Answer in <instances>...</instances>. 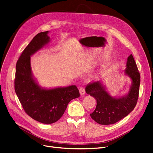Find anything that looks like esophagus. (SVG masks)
I'll return each instance as SVG.
<instances>
[{
	"label": "esophagus",
	"mask_w": 153,
	"mask_h": 153,
	"mask_svg": "<svg viewBox=\"0 0 153 153\" xmlns=\"http://www.w3.org/2000/svg\"><path fill=\"white\" fill-rule=\"evenodd\" d=\"M79 91L80 95L81 96H84L85 94V88H83V87L79 88Z\"/></svg>",
	"instance_id": "34e87169"
}]
</instances>
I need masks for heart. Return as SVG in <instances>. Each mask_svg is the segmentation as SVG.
Instances as JSON below:
<instances>
[{"mask_svg":"<svg viewBox=\"0 0 153 153\" xmlns=\"http://www.w3.org/2000/svg\"><path fill=\"white\" fill-rule=\"evenodd\" d=\"M91 76L92 77V78H97L98 76H99V74H97V73H94L92 75H91Z\"/></svg>","mask_w":153,"mask_h":153,"instance_id":"1","label":"heart"}]
</instances>
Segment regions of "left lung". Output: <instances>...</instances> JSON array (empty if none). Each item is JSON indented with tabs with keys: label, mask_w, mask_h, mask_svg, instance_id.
Segmentation results:
<instances>
[{
	"label": "left lung",
	"mask_w": 153,
	"mask_h": 153,
	"mask_svg": "<svg viewBox=\"0 0 153 153\" xmlns=\"http://www.w3.org/2000/svg\"><path fill=\"white\" fill-rule=\"evenodd\" d=\"M125 75L129 77L131 83L126 94L113 97L102 81L88 85L86 92L97 101L95 110L90 114L91 118L102 125H109L120 121L130 113L137 102L140 84V76L134 57H127Z\"/></svg>",
	"instance_id": "8db88e82"
}]
</instances>
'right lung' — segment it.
Returning a JSON list of instances; mask_svg holds the SVG:
<instances>
[{
	"label": "right lung",
	"instance_id": "add662e5",
	"mask_svg": "<svg viewBox=\"0 0 153 153\" xmlns=\"http://www.w3.org/2000/svg\"><path fill=\"white\" fill-rule=\"evenodd\" d=\"M49 31L37 34L20 56L16 65L15 89L26 113L43 124H52L59 120L68 103L79 97L75 85L65 87L41 86L32 73L30 57L48 45Z\"/></svg>",
	"mask_w": 153,
	"mask_h": 153
}]
</instances>
